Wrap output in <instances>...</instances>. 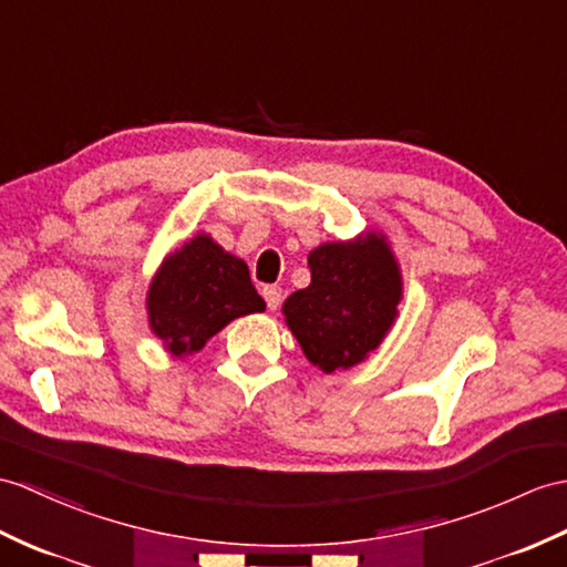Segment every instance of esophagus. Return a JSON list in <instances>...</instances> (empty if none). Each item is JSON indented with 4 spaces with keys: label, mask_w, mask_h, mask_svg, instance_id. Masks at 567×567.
Masks as SVG:
<instances>
[{
    "label": "esophagus",
    "mask_w": 567,
    "mask_h": 567,
    "mask_svg": "<svg viewBox=\"0 0 567 567\" xmlns=\"http://www.w3.org/2000/svg\"><path fill=\"white\" fill-rule=\"evenodd\" d=\"M262 297H266L268 309L275 311V309L280 307V301H282V289L278 285H266V287H262Z\"/></svg>",
    "instance_id": "34e87169"
}]
</instances>
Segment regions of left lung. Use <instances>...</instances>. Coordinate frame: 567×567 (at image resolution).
Instances as JSON below:
<instances>
[{"label":"left lung","instance_id":"1","mask_svg":"<svg viewBox=\"0 0 567 567\" xmlns=\"http://www.w3.org/2000/svg\"><path fill=\"white\" fill-rule=\"evenodd\" d=\"M311 285L285 301L309 362L323 372L348 370L386 336L401 301V275L384 236L323 244L309 254Z\"/></svg>","mask_w":567,"mask_h":567}]
</instances>
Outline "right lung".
Here are the masks:
<instances>
[{
  "label": "right lung",
  "instance_id": "right-lung-1",
  "mask_svg": "<svg viewBox=\"0 0 567 567\" xmlns=\"http://www.w3.org/2000/svg\"><path fill=\"white\" fill-rule=\"evenodd\" d=\"M147 309L152 331L181 358L200 350L229 321L262 311L266 301L256 292L246 262L200 234L156 272Z\"/></svg>",
  "mask_w": 567,
  "mask_h": 567
}]
</instances>
